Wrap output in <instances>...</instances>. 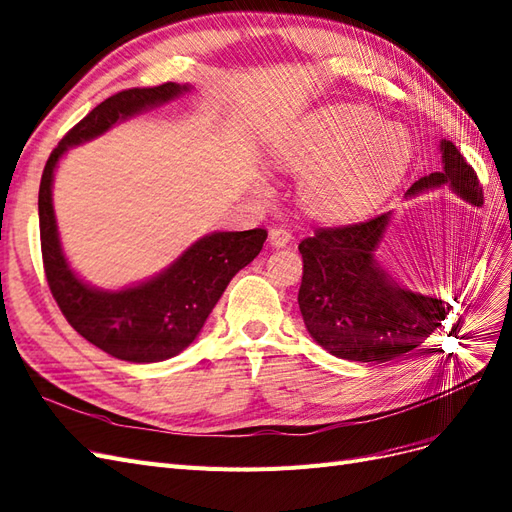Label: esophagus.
<instances>
[{"label":"esophagus","instance_id":"esophagus-1","mask_svg":"<svg viewBox=\"0 0 512 512\" xmlns=\"http://www.w3.org/2000/svg\"><path fill=\"white\" fill-rule=\"evenodd\" d=\"M269 241H271L273 248H286V245L292 241V235H290V231H286V228L273 226L271 233H269Z\"/></svg>","mask_w":512,"mask_h":512}]
</instances>
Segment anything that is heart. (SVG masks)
Masks as SVG:
<instances>
[{
	"mask_svg": "<svg viewBox=\"0 0 512 512\" xmlns=\"http://www.w3.org/2000/svg\"><path fill=\"white\" fill-rule=\"evenodd\" d=\"M409 137L398 127L356 108H332L275 139L273 163L303 173L298 184L303 207L322 220H354L373 209L409 163ZM260 197L271 186L252 173Z\"/></svg>",
	"mask_w": 512,
	"mask_h": 512,
	"instance_id": "b5f03b06",
	"label": "heart"
}]
</instances>
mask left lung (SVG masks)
Segmentation results:
<instances>
[{
    "instance_id": "obj_1",
    "label": "left lung",
    "mask_w": 512,
    "mask_h": 512,
    "mask_svg": "<svg viewBox=\"0 0 512 512\" xmlns=\"http://www.w3.org/2000/svg\"><path fill=\"white\" fill-rule=\"evenodd\" d=\"M443 169L419 178L407 197L449 186L474 207L483 205L477 173L451 142H440ZM392 211L366 222L317 228L298 243V290L305 326L328 354L354 362H390L424 343L451 311L438 288L413 290L387 275L375 258Z\"/></svg>"
}]
</instances>
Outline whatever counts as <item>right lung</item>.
<instances>
[{
    "instance_id": "obj_1",
    "label": "right lung",
    "mask_w": 512,
    "mask_h": 512,
    "mask_svg": "<svg viewBox=\"0 0 512 512\" xmlns=\"http://www.w3.org/2000/svg\"><path fill=\"white\" fill-rule=\"evenodd\" d=\"M190 91L188 84L120 91L88 112L50 152L40 182V241L48 288L82 337L118 360L148 364L178 356L197 339L207 315L243 267L260 254L264 228L239 233H211L195 241L165 271L122 290H99L82 281L61 250L52 178L67 148L103 135L116 122L142 114Z\"/></svg>"
}]
</instances>
